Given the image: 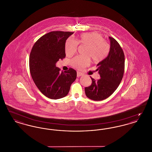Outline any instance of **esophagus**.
Listing matches in <instances>:
<instances>
[{
	"label": "esophagus",
	"mask_w": 152,
	"mask_h": 152,
	"mask_svg": "<svg viewBox=\"0 0 152 152\" xmlns=\"http://www.w3.org/2000/svg\"><path fill=\"white\" fill-rule=\"evenodd\" d=\"M82 75H83V74H82L80 72H77V77H80L81 76H82Z\"/></svg>",
	"instance_id": "obj_1"
}]
</instances>
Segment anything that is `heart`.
<instances>
[{"instance_id": "1", "label": "heart", "mask_w": 152, "mask_h": 152, "mask_svg": "<svg viewBox=\"0 0 152 152\" xmlns=\"http://www.w3.org/2000/svg\"><path fill=\"white\" fill-rule=\"evenodd\" d=\"M79 43L88 46V48L86 52L87 58L77 56L71 61V65L78 69H83L89 65V57L94 62L99 63L107 58L110 52V45L104 40V37L98 32H91L81 34L78 41L72 37L68 38L65 42L66 55L72 56L75 53L77 50Z\"/></svg>"}]
</instances>
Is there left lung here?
<instances>
[{
  "label": "left lung",
  "instance_id": "obj_1",
  "mask_svg": "<svg viewBox=\"0 0 152 152\" xmlns=\"http://www.w3.org/2000/svg\"><path fill=\"white\" fill-rule=\"evenodd\" d=\"M110 50L108 56L100 62L96 71L100 75L95 80L91 77L92 84L85 88L86 94L94 101L103 100L109 97L120 84L125 69V56L122 48L113 37H109Z\"/></svg>",
  "mask_w": 152,
  "mask_h": 152
}]
</instances>
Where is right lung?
<instances>
[{"mask_svg": "<svg viewBox=\"0 0 152 152\" xmlns=\"http://www.w3.org/2000/svg\"><path fill=\"white\" fill-rule=\"evenodd\" d=\"M73 32L52 31L39 38L29 55V71L36 87L46 97L58 99L66 96L77 73L73 68L61 71L56 66L59 59L65 58L66 39Z\"/></svg>", "mask_w": 152, "mask_h": 152, "instance_id": "add662e5", "label": "right lung"}]
</instances>
